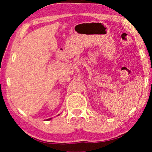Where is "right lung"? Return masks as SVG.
Instances as JSON below:
<instances>
[{
	"label": "right lung",
	"mask_w": 152,
	"mask_h": 152,
	"mask_svg": "<svg viewBox=\"0 0 152 152\" xmlns=\"http://www.w3.org/2000/svg\"><path fill=\"white\" fill-rule=\"evenodd\" d=\"M59 115H58V116H59ZM50 119H52V118H50V119H46V120H47V121H49V120H50Z\"/></svg>",
	"instance_id": "obj_1"
}]
</instances>
